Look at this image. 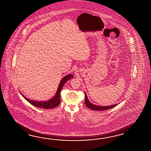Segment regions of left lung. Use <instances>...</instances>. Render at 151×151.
<instances>
[{"label": "left lung", "instance_id": "left-lung-1", "mask_svg": "<svg viewBox=\"0 0 151 151\" xmlns=\"http://www.w3.org/2000/svg\"><path fill=\"white\" fill-rule=\"evenodd\" d=\"M85 104L87 107L91 109L94 111H105V110H107L111 108H113L115 106H116V104H113L112 106H96L94 104H92L88 99V97L86 96V93H85Z\"/></svg>", "mask_w": 151, "mask_h": 151}]
</instances>
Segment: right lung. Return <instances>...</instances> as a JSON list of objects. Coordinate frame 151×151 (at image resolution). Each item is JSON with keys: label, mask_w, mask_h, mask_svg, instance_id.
Instances as JSON below:
<instances>
[{"label": "right lung", "mask_w": 151, "mask_h": 151, "mask_svg": "<svg viewBox=\"0 0 151 151\" xmlns=\"http://www.w3.org/2000/svg\"><path fill=\"white\" fill-rule=\"evenodd\" d=\"M73 77V76L72 74H68V75H67L65 77L63 78L62 81H61L59 84L58 89L57 90V93H56L55 96L54 97H53L50 100L45 101V102L35 101L29 100L28 99L25 97L23 95L22 96L28 102H29L31 104H33V106L36 107H38L39 108H44V109H52V108H55L60 104V93L62 90L63 86L66 83V81H68L70 78H72Z\"/></svg>", "instance_id": "obj_1"}]
</instances>
